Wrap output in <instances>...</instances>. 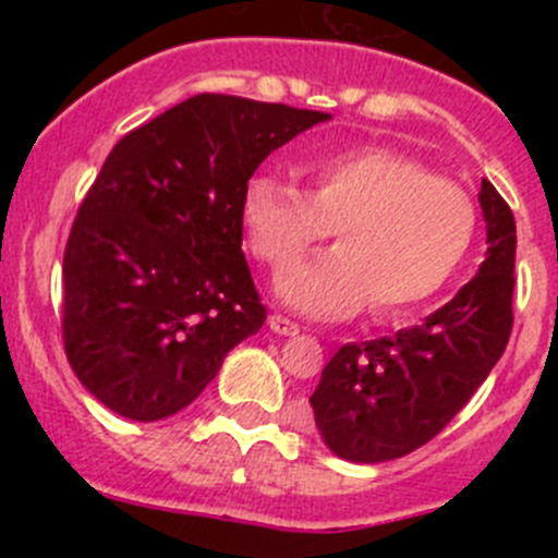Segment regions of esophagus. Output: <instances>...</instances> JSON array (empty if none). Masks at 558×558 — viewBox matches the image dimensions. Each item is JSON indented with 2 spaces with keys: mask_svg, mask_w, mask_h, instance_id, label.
Returning <instances> with one entry per match:
<instances>
[{
  "mask_svg": "<svg viewBox=\"0 0 558 558\" xmlns=\"http://www.w3.org/2000/svg\"><path fill=\"white\" fill-rule=\"evenodd\" d=\"M269 329L275 331V335H300V326L294 324L291 318H286V315H269Z\"/></svg>",
  "mask_w": 558,
  "mask_h": 558,
  "instance_id": "obj_1",
  "label": "esophagus"
}]
</instances>
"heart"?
<instances>
[{
    "mask_svg": "<svg viewBox=\"0 0 558 558\" xmlns=\"http://www.w3.org/2000/svg\"><path fill=\"white\" fill-rule=\"evenodd\" d=\"M302 174L307 194L262 172L240 202L247 247L272 269L294 264L331 232L340 240L275 283L296 313L345 318L369 300L378 315L413 311L448 283L475 234L472 196L397 150H331L307 159Z\"/></svg>",
    "mask_w": 558,
    "mask_h": 558,
    "instance_id": "b5f03b06",
    "label": "heart"
}]
</instances>
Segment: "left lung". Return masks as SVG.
Listing matches in <instances>:
<instances>
[{
	"label": "left lung",
	"instance_id": "1",
	"mask_svg": "<svg viewBox=\"0 0 558 558\" xmlns=\"http://www.w3.org/2000/svg\"><path fill=\"white\" fill-rule=\"evenodd\" d=\"M486 258L424 324L362 345L348 342L320 373L311 404L320 440L340 459L375 464L446 429L505 353L513 329L515 218L483 178Z\"/></svg>",
	"mask_w": 558,
	"mask_h": 558
}]
</instances>
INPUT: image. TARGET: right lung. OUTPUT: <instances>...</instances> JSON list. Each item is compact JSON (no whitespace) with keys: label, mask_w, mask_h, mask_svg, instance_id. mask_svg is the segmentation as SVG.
<instances>
[{"label":"right lung","mask_w":558,"mask_h":558,"mask_svg":"<svg viewBox=\"0 0 558 558\" xmlns=\"http://www.w3.org/2000/svg\"><path fill=\"white\" fill-rule=\"evenodd\" d=\"M329 112L196 94L118 140L64 251L61 337L112 413L161 421L194 402L262 329L243 256V189Z\"/></svg>","instance_id":"1"}]
</instances>
